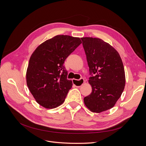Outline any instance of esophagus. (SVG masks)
Returning <instances> with one entry per match:
<instances>
[{
    "instance_id": "34e87169",
    "label": "esophagus",
    "mask_w": 146,
    "mask_h": 146,
    "mask_svg": "<svg viewBox=\"0 0 146 146\" xmlns=\"http://www.w3.org/2000/svg\"><path fill=\"white\" fill-rule=\"evenodd\" d=\"M84 82H85V80H84V78H80L79 80H76V79H72L73 84L77 87L81 86L84 83Z\"/></svg>"
}]
</instances>
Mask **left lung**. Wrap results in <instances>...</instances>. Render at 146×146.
<instances>
[{"label": "left lung", "mask_w": 146, "mask_h": 146, "mask_svg": "<svg viewBox=\"0 0 146 146\" xmlns=\"http://www.w3.org/2000/svg\"><path fill=\"white\" fill-rule=\"evenodd\" d=\"M90 68L92 92L84 98L91 111L100 113L114 107L124 89V68L119 53L101 39L81 38Z\"/></svg>", "instance_id": "8db88e82"}]
</instances>
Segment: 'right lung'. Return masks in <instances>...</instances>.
Here are the masks:
<instances>
[{
	"mask_svg": "<svg viewBox=\"0 0 146 146\" xmlns=\"http://www.w3.org/2000/svg\"><path fill=\"white\" fill-rule=\"evenodd\" d=\"M79 38L57 35L39 45L31 56L27 85L37 102L46 108L62 104L72 86L64 63L80 44Z\"/></svg>",
	"mask_w": 146,
	"mask_h": 146,
	"instance_id": "obj_1",
	"label": "right lung"
}]
</instances>
